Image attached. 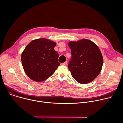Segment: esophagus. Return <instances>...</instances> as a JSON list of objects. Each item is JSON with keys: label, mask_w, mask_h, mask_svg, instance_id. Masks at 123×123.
I'll list each match as a JSON object with an SVG mask.
<instances>
[{"label": "esophagus", "mask_w": 123, "mask_h": 123, "mask_svg": "<svg viewBox=\"0 0 123 123\" xmlns=\"http://www.w3.org/2000/svg\"><path fill=\"white\" fill-rule=\"evenodd\" d=\"M62 65H63L64 66H66L67 65V61H66V62H65L64 63H62Z\"/></svg>", "instance_id": "esophagus-1"}]
</instances>
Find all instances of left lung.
<instances>
[{"label":"left lung","instance_id":"8db88e82","mask_svg":"<svg viewBox=\"0 0 123 123\" xmlns=\"http://www.w3.org/2000/svg\"><path fill=\"white\" fill-rule=\"evenodd\" d=\"M72 57L68 68L73 78L79 83L93 81L102 70L103 59L101 51L95 43L86 39L69 42Z\"/></svg>","mask_w":123,"mask_h":123}]
</instances>
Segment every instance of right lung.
Returning <instances> with one entry per match:
<instances>
[{"mask_svg": "<svg viewBox=\"0 0 123 123\" xmlns=\"http://www.w3.org/2000/svg\"><path fill=\"white\" fill-rule=\"evenodd\" d=\"M56 43L47 39L41 38L31 41L21 55L24 71L29 78L42 82L52 75L60 63L59 54L54 48Z\"/></svg>", "mask_w": 123, "mask_h": 123, "instance_id": "obj_1", "label": "right lung"}]
</instances>
